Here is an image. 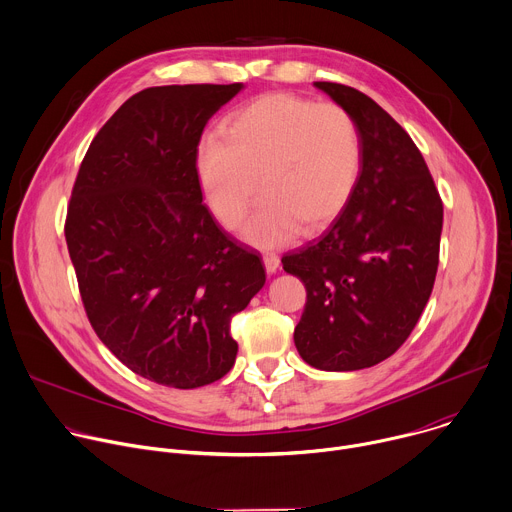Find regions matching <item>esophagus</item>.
Returning a JSON list of instances; mask_svg holds the SVG:
<instances>
[{"mask_svg": "<svg viewBox=\"0 0 512 512\" xmlns=\"http://www.w3.org/2000/svg\"><path fill=\"white\" fill-rule=\"evenodd\" d=\"M263 263H265L267 273H275L279 267V255L273 251H267V253H263Z\"/></svg>", "mask_w": 512, "mask_h": 512, "instance_id": "obj_1", "label": "esophagus"}]
</instances>
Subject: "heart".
<instances>
[{
	"mask_svg": "<svg viewBox=\"0 0 512 512\" xmlns=\"http://www.w3.org/2000/svg\"><path fill=\"white\" fill-rule=\"evenodd\" d=\"M362 164V130L350 110L285 92L237 108L223 136L207 134L195 156L207 207L227 231L243 225L259 181L263 201L245 237L261 247L333 221L354 195Z\"/></svg>",
	"mask_w": 512,
	"mask_h": 512,
	"instance_id": "obj_1",
	"label": "heart"
}]
</instances>
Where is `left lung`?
I'll return each instance as SVG.
<instances>
[{"label": "left lung", "instance_id": "left-lung-1", "mask_svg": "<svg viewBox=\"0 0 512 512\" xmlns=\"http://www.w3.org/2000/svg\"><path fill=\"white\" fill-rule=\"evenodd\" d=\"M354 114L364 140L354 195L313 241L281 257L307 289L293 339L313 368L354 372L390 358L434 287L442 199L410 134L364 92L315 82Z\"/></svg>", "mask_w": 512, "mask_h": 512}]
</instances>
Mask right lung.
Wrapping results in <instances>:
<instances>
[{"label":"right lung","instance_id":"1","mask_svg":"<svg viewBox=\"0 0 512 512\" xmlns=\"http://www.w3.org/2000/svg\"><path fill=\"white\" fill-rule=\"evenodd\" d=\"M235 84L154 86L94 136L64 235L102 344L134 374L191 390L235 364L231 319L265 283L259 255L203 205L195 156Z\"/></svg>","mask_w":512,"mask_h":512}]
</instances>
